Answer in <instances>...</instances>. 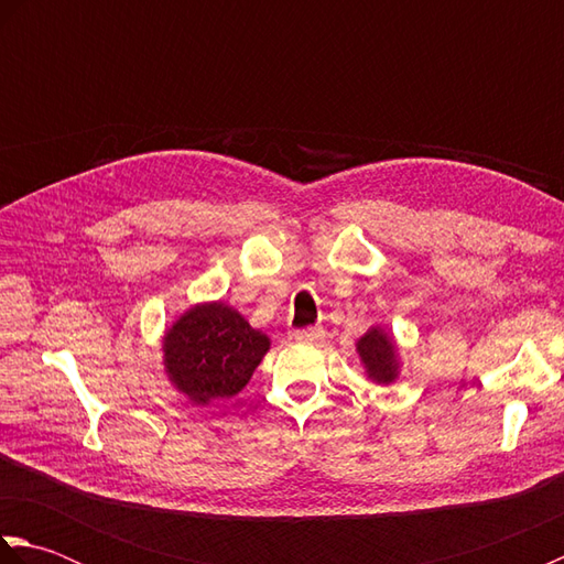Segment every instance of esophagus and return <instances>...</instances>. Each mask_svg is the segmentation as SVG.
I'll return each mask as SVG.
<instances>
[{
    "label": "esophagus",
    "instance_id": "34e87169",
    "mask_svg": "<svg viewBox=\"0 0 564 564\" xmlns=\"http://www.w3.org/2000/svg\"><path fill=\"white\" fill-rule=\"evenodd\" d=\"M295 341H317V339H322L325 337V329L322 327H307V329H297L295 334Z\"/></svg>",
    "mask_w": 564,
    "mask_h": 564
}]
</instances>
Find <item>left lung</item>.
I'll list each match as a JSON object with an SVG mask.
<instances>
[{
  "mask_svg": "<svg viewBox=\"0 0 564 564\" xmlns=\"http://www.w3.org/2000/svg\"><path fill=\"white\" fill-rule=\"evenodd\" d=\"M356 354L364 366L366 380L373 382V386H392L402 373L398 339L386 327H368L364 337L356 341Z\"/></svg>",
  "mask_w": 564,
  "mask_h": 564,
  "instance_id": "obj_1",
  "label": "left lung"
}]
</instances>
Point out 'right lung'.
Returning <instances> with one entry per match:
<instances>
[{
    "label": "right lung",
    "mask_w": 564,
    "mask_h": 564,
    "mask_svg": "<svg viewBox=\"0 0 564 564\" xmlns=\"http://www.w3.org/2000/svg\"><path fill=\"white\" fill-rule=\"evenodd\" d=\"M271 339L223 301L186 307L162 334L170 386L196 406L235 398L247 388Z\"/></svg>",
    "instance_id": "right-lung-1"
}]
</instances>
